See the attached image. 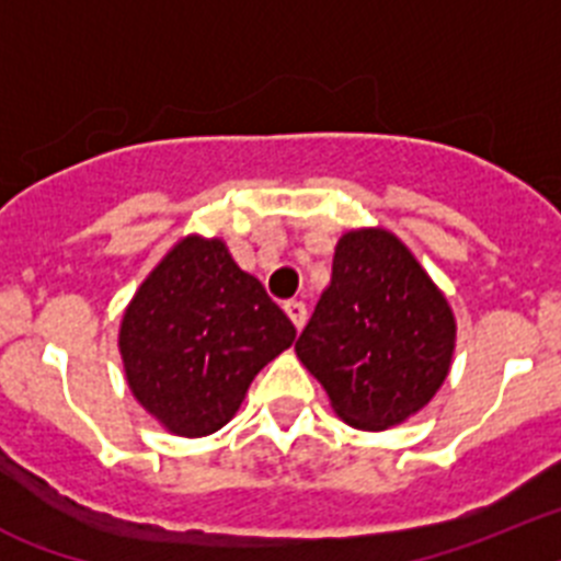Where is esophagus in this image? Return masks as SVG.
<instances>
[{
    "instance_id": "obj_1",
    "label": "esophagus",
    "mask_w": 561,
    "mask_h": 561,
    "mask_svg": "<svg viewBox=\"0 0 561 561\" xmlns=\"http://www.w3.org/2000/svg\"><path fill=\"white\" fill-rule=\"evenodd\" d=\"M285 313L290 316V321H294L296 328H305V321H308V308H305V301L299 299H290L285 301Z\"/></svg>"
}]
</instances>
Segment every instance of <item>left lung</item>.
<instances>
[{
  "label": "left lung",
  "mask_w": 561,
  "mask_h": 561,
  "mask_svg": "<svg viewBox=\"0 0 561 561\" xmlns=\"http://www.w3.org/2000/svg\"><path fill=\"white\" fill-rule=\"evenodd\" d=\"M451 350L449 301L409 248L381 228L344 233L328 290L296 341L335 412L373 432L407 421L446 381Z\"/></svg>",
  "instance_id": "1"
}]
</instances>
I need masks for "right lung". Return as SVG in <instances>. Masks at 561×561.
Listing matches in <instances>:
<instances>
[{
    "label": "right lung",
    "mask_w": 561,
    "mask_h": 561,
    "mask_svg": "<svg viewBox=\"0 0 561 561\" xmlns=\"http://www.w3.org/2000/svg\"><path fill=\"white\" fill-rule=\"evenodd\" d=\"M296 328L226 242H178L140 285L121 324L129 389L169 432L203 437L240 409L253 375Z\"/></svg>",
    "instance_id": "right-lung-1"
}]
</instances>
